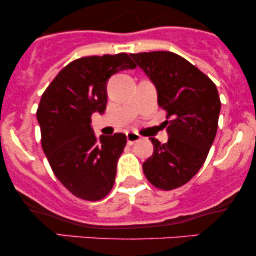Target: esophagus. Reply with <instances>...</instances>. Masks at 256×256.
I'll use <instances>...</instances> for the list:
<instances>
[{
	"label": "esophagus",
	"instance_id": "esophagus-1",
	"mask_svg": "<svg viewBox=\"0 0 256 256\" xmlns=\"http://www.w3.org/2000/svg\"><path fill=\"white\" fill-rule=\"evenodd\" d=\"M126 140H128V144L132 146L134 143H136L140 140V136L136 134V132H128V134H126Z\"/></svg>",
	"mask_w": 256,
	"mask_h": 256
}]
</instances>
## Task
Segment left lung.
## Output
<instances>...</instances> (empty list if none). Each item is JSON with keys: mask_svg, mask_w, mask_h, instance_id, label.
<instances>
[{"mask_svg": "<svg viewBox=\"0 0 256 256\" xmlns=\"http://www.w3.org/2000/svg\"><path fill=\"white\" fill-rule=\"evenodd\" d=\"M158 91L167 112L168 140L150 138L154 152L143 172L154 186L172 190L192 179L204 164L218 130L219 94L216 84L184 58L171 52L131 54Z\"/></svg>", "mask_w": 256, "mask_h": 256, "instance_id": "8db88e82", "label": "left lung"}]
</instances>
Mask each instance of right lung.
I'll list each match as a JSON object with an SVG mask.
<instances>
[{"label": "right lung", "mask_w": 256, "mask_h": 256, "mask_svg": "<svg viewBox=\"0 0 256 256\" xmlns=\"http://www.w3.org/2000/svg\"><path fill=\"white\" fill-rule=\"evenodd\" d=\"M136 64L125 52L86 56L64 67L43 92L37 110L42 148L52 172L73 195L98 201L114 185L125 134L98 138L91 116L107 104V82Z\"/></svg>", "instance_id": "obj_1"}]
</instances>
